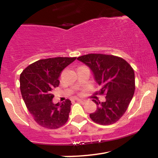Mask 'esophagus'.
I'll return each mask as SVG.
<instances>
[{
  "instance_id": "esophagus-1",
  "label": "esophagus",
  "mask_w": 158,
  "mask_h": 158,
  "mask_svg": "<svg viewBox=\"0 0 158 158\" xmlns=\"http://www.w3.org/2000/svg\"><path fill=\"white\" fill-rule=\"evenodd\" d=\"M76 100H77V101H78V102H80V103H81V104H84V103L85 102V99H78V98H77V99H76Z\"/></svg>"
}]
</instances>
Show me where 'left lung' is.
Here are the masks:
<instances>
[{"label":"left lung","instance_id":"obj_1","mask_svg":"<svg viewBox=\"0 0 158 158\" xmlns=\"http://www.w3.org/2000/svg\"><path fill=\"white\" fill-rule=\"evenodd\" d=\"M77 59L89 67L101 87L99 94L106 96L105 102L93 99L97 108L90 114V119L104 126L118 121L126 111L135 94L133 68L122 58L112 55L91 53L79 56Z\"/></svg>","mask_w":158,"mask_h":158}]
</instances>
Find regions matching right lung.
I'll return each mask as SVG.
<instances>
[{
  "mask_svg": "<svg viewBox=\"0 0 158 158\" xmlns=\"http://www.w3.org/2000/svg\"><path fill=\"white\" fill-rule=\"evenodd\" d=\"M77 57L41 59L29 65L20 76L21 95L30 113L38 124L50 129L64 126L68 121L71 101L53 104L52 90L59 85V77Z\"/></svg>",
  "mask_w": 158,
  "mask_h": 158,
  "instance_id": "1",
  "label": "right lung"
}]
</instances>
